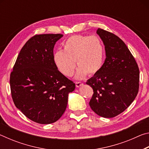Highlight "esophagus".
<instances>
[{
	"label": "esophagus",
	"instance_id": "34e87169",
	"mask_svg": "<svg viewBox=\"0 0 149 149\" xmlns=\"http://www.w3.org/2000/svg\"><path fill=\"white\" fill-rule=\"evenodd\" d=\"M84 85V84L81 82H75V85H76L77 87H79Z\"/></svg>",
	"mask_w": 149,
	"mask_h": 149
}]
</instances>
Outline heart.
I'll return each mask as SVG.
<instances>
[{
	"label": "heart",
	"instance_id": "b5f03b06",
	"mask_svg": "<svg viewBox=\"0 0 149 149\" xmlns=\"http://www.w3.org/2000/svg\"><path fill=\"white\" fill-rule=\"evenodd\" d=\"M104 56L102 41L96 36L75 35L63 43V50H57L53 62L58 71L67 77L74 72L75 62L79 67L75 77L83 79L88 74L94 75L101 68Z\"/></svg>",
	"mask_w": 149,
	"mask_h": 149
}]
</instances>
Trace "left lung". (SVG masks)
I'll return each instance as SVG.
<instances>
[{"label": "left lung", "mask_w": 149, "mask_h": 149, "mask_svg": "<svg viewBox=\"0 0 149 149\" xmlns=\"http://www.w3.org/2000/svg\"><path fill=\"white\" fill-rule=\"evenodd\" d=\"M106 59L101 68L86 84L93 88L89 105L97 115L113 118L123 112L135 99L139 87V70L122 39L99 28Z\"/></svg>", "instance_id": "8db88e82"}]
</instances>
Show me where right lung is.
I'll list each match as a JSON object with an SVG mask.
<instances>
[{"mask_svg":"<svg viewBox=\"0 0 149 149\" xmlns=\"http://www.w3.org/2000/svg\"><path fill=\"white\" fill-rule=\"evenodd\" d=\"M62 34L36 35L22 47L10 74L15 106L35 122L49 124L66 109L75 85L61 74L53 62V49Z\"/></svg>","mask_w":149,"mask_h":149,"instance_id":"add662e5","label":"right lung"}]
</instances>
